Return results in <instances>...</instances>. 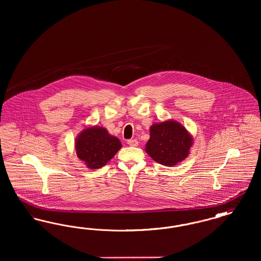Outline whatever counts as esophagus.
Here are the masks:
<instances>
[{
  "label": "esophagus",
  "mask_w": 261,
  "mask_h": 261,
  "mask_svg": "<svg viewBox=\"0 0 261 261\" xmlns=\"http://www.w3.org/2000/svg\"><path fill=\"white\" fill-rule=\"evenodd\" d=\"M127 144L131 147H136V146H138V141L136 139H130V140L127 141Z\"/></svg>",
  "instance_id": "34e87169"
}]
</instances>
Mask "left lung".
<instances>
[{"label": "left lung", "instance_id": "8db88e82", "mask_svg": "<svg viewBox=\"0 0 261 261\" xmlns=\"http://www.w3.org/2000/svg\"><path fill=\"white\" fill-rule=\"evenodd\" d=\"M146 145L149 156L165 166H172L186 159L193 141L183 125L165 121L150 127Z\"/></svg>", "mask_w": 261, "mask_h": 261}]
</instances>
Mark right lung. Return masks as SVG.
Segmentation results:
<instances>
[{
  "label": "right lung",
  "instance_id": "right-lung-1",
  "mask_svg": "<svg viewBox=\"0 0 261 261\" xmlns=\"http://www.w3.org/2000/svg\"><path fill=\"white\" fill-rule=\"evenodd\" d=\"M75 146L77 156L89 168L97 169L112 160L121 148V143L105 128L96 126L84 130L77 138Z\"/></svg>",
  "mask_w": 261,
  "mask_h": 261
}]
</instances>
